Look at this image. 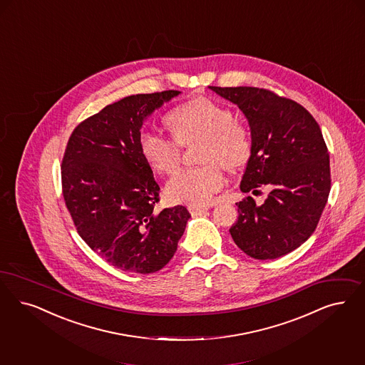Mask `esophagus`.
Returning a JSON list of instances; mask_svg holds the SVG:
<instances>
[{"mask_svg": "<svg viewBox=\"0 0 365 365\" xmlns=\"http://www.w3.org/2000/svg\"><path fill=\"white\" fill-rule=\"evenodd\" d=\"M189 210L191 215H201L205 212H207V207H203V206H190Z\"/></svg>", "mask_w": 365, "mask_h": 365, "instance_id": "obj_1", "label": "esophagus"}]
</instances>
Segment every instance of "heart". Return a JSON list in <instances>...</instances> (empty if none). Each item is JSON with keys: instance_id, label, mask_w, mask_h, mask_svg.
<instances>
[{"instance_id": "heart-1", "label": "heart", "mask_w": 365, "mask_h": 365, "mask_svg": "<svg viewBox=\"0 0 365 365\" xmlns=\"http://www.w3.org/2000/svg\"><path fill=\"white\" fill-rule=\"evenodd\" d=\"M174 138L144 129L138 147L144 159L159 173H173L180 160V145L202 141V167L186 168L165 185L170 201L189 206H206L227 183L222 167L236 171L250 162L252 141L248 129L235 121L227 106L200 97L175 108L167 115Z\"/></svg>"}]
</instances>
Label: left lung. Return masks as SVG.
<instances>
[{
	"label": "left lung",
	"instance_id": "left-lung-1",
	"mask_svg": "<svg viewBox=\"0 0 365 365\" xmlns=\"http://www.w3.org/2000/svg\"><path fill=\"white\" fill-rule=\"evenodd\" d=\"M237 105L248 120L252 155L242 192L271 187L264 203L237 202L239 220L229 229L241 251L257 260L284 256L309 239L330 192V164L322 132L295 101L264 88L209 86Z\"/></svg>",
	"mask_w": 365,
	"mask_h": 365
}]
</instances>
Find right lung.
Wrapping results in <instances>:
<instances>
[{"mask_svg":"<svg viewBox=\"0 0 365 365\" xmlns=\"http://www.w3.org/2000/svg\"><path fill=\"white\" fill-rule=\"evenodd\" d=\"M180 91L136 94L76 126L62 162L66 206L79 236L109 264L152 274L167 264L185 233V206L155 212L159 185L138 147L144 121Z\"/></svg>","mask_w":365,"mask_h":365,"instance_id":"obj_1","label":"right lung"}]
</instances>
